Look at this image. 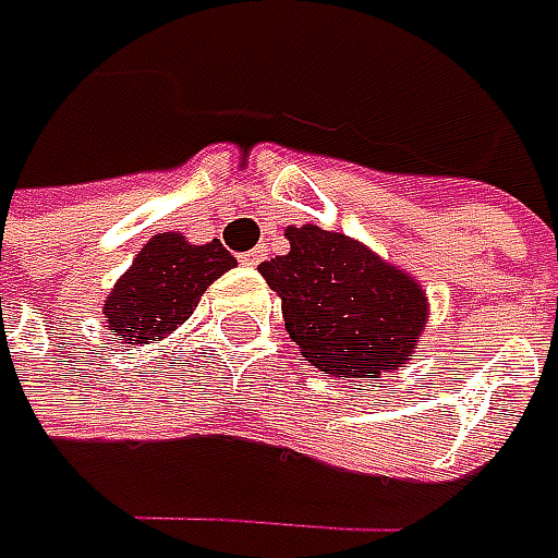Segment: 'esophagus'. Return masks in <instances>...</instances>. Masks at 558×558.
Segmentation results:
<instances>
[{
  "label": "esophagus",
  "mask_w": 558,
  "mask_h": 558,
  "mask_svg": "<svg viewBox=\"0 0 558 558\" xmlns=\"http://www.w3.org/2000/svg\"><path fill=\"white\" fill-rule=\"evenodd\" d=\"M239 260H242L245 267H257V264L264 260V251H260V247H254V251H245V254H242Z\"/></svg>",
  "instance_id": "1"
}]
</instances>
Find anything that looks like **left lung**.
<instances>
[{"label": "left lung", "instance_id": "1", "mask_svg": "<svg viewBox=\"0 0 558 558\" xmlns=\"http://www.w3.org/2000/svg\"><path fill=\"white\" fill-rule=\"evenodd\" d=\"M291 251L260 264L282 298L286 332L316 369L369 378L410 360L428 319L416 279L344 232L289 226Z\"/></svg>", "mask_w": 558, "mask_h": 558}]
</instances>
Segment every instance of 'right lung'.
<instances>
[{
	"label": "right lung",
	"mask_w": 558,
	"mask_h": 558,
	"mask_svg": "<svg viewBox=\"0 0 558 558\" xmlns=\"http://www.w3.org/2000/svg\"><path fill=\"white\" fill-rule=\"evenodd\" d=\"M232 267L235 257L217 239L192 245L180 232H158L108 294L105 323L123 348L155 344L180 329L207 286Z\"/></svg>",
	"instance_id": "right-lung-1"
}]
</instances>
